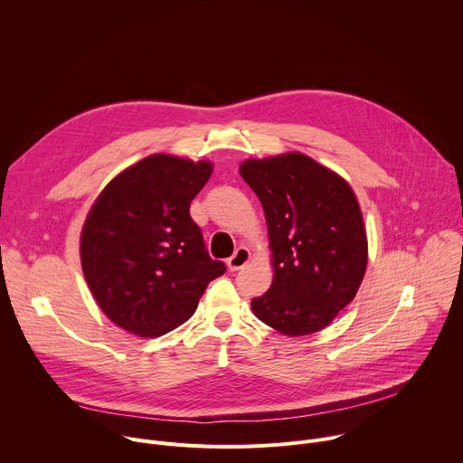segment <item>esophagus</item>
Wrapping results in <instances>:
<instances>
[{"label":"esophagus","mask_w":463,"mask_h":463,"mask_svg":"<svg viewBox=\"0 0 463 463\" xmlns=\"http://www.w3.org/2000/svg\"><path fill=\"white\" fill-rule=\"evenodd\" d=\"M250 260V252L247 247H238L234 254L227 260V269L229 271H240L243 266H247Z\"/></svg>","instance_id":"obj_1"}]
</instances>
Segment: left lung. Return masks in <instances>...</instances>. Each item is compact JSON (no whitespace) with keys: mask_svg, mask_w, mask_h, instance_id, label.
Listing matches in <instances>:
<instances>
[{"mask_svg":"<svg viewBox=\"0 0 463 463\" xmlns=\"http://www.w3.org/2000/svg\"><path fill=\"white\" fill-rule=\"evenodd\" d=\"M266 213L275 277L250 300L277 332L309 335L348 306L366 271L363 214L350 184L311 157L291 152L240 166Z\"/></svg>","mask_w":463,"mask_h":463,"instance_id":"8db88e82","label":"left lung"}]
</instances>
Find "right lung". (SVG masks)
<instances>
[{"mask_svg":"<svg viewBox=\"0 0 463 463\" xmlns=\"http://www.w3.org/2000/svg\"><path fill=\"white\" fill-rule=\"evenodd\" d=\"M211 174L209 161L154 154L111 179L93 203L80 236L82 271L100 309L126 332H172L225 273L190 218Z\"/></svg>","mask_w":463,"mask_h":463,"instance_id":"obj_1","label":"right lung"}]
</instances>
